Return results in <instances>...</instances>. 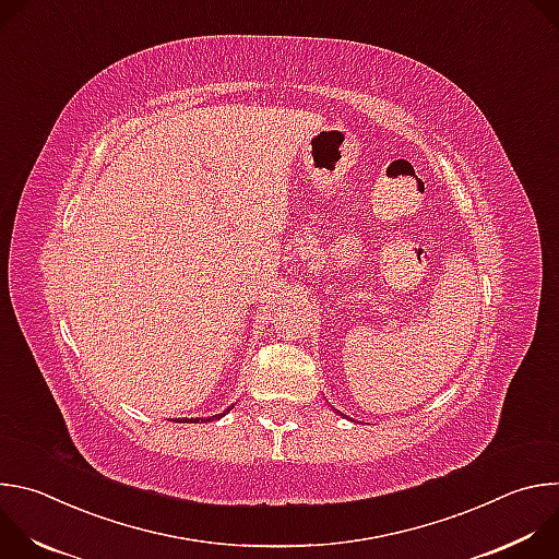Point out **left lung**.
Here are the masks:
<instances>
[{
  "label": "left lung",
  "mask_w": 559,
  "mask_h": 559,
  "mask_svg": "<svg viewBox=\"0 0 559 559\" xmlns=\"http://www.w3.org/2000/svg\"><path fill=\"white\" fill-rule=\"evenodd\" d=\"M334 412H336V409H334ZM336 414H338V416H343V414H341V412H336ZM345 418H347V416H345Z\"/></svg>",
  "instance_id": "left-lung-1"
}]
</instances>
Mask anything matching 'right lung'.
Masks as SVG:
<instances>
[{
    "label": "right lung",
    "instance_id": "1",
    "mask_svg": "<svg viewBox=\"0 0 559 559\" xmlns=\"http://www.w3.org/2000/svg\"><path fill=\"white\" fill-rule=\"evenodd\" d=\"M227 412H231V407H227L223 414H216V416H210V418H177V420H179V423H212V420L223 418Z\"/></svg>",
    "mask_w": 559,
    "mask_h": 559
}]
</instances>
